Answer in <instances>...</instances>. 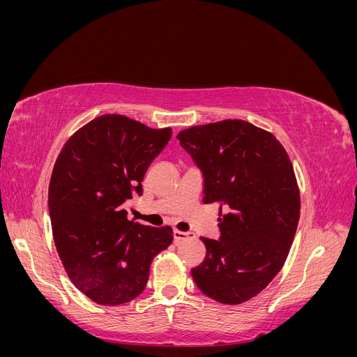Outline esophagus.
Segmentation results:
<instances>
[{
    "instance_id": "esophagus-1",
    "label": "esophagus",
    "mask_w": 357,
    "mask_h": 357,
    "mask_svg": "<svg viewBox=\"0 0 357 357\" xmlns=\"http://www.w3.org/2000/svg\"><path fill=\"white\" fill-rule=\"evenodd\" d=\"M192 236V232H183V231H174V241L180 243L181 240H186Z\"/></svg>"
}]
</instances>
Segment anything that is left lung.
<instances>
[{"instance_id":"8db88e82","label":"left lung","mask_w":357,"mask_h":357,"mask_svg":"<svg viewBox=\"0 0 357 357\" xmlns=\"http://www.w3.org/2000/svg\"><path fill=\"white\" fill-rule=\"evenodd\" d=\"M177 138L202 171V201L220 205V236H202L207 255L192 277L208 298L241 304L286 262L301 210L294 167L271 132L238 119L192 126Z\"/></svg>"}]
</instances>
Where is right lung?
Masks as SVG:
<instances>
[{"instance_id": "add662e5", "label": "right lung", "mask_w": 357, "mask_h": 357, "mask_svg": "<svg viewBox=\"0 0 357 357\" xmlns=\"http://www.w3.org/2000/svg\"><path fill=\"white\" fill-rule=\"evenodd\" d=\"M171 128L152 129L104 114L63 144L49 185L53 240L74 286L101 305H121L144 290L153 257L172 243L169 226L128 220L125 210Z\"/></svg>"}]
</instances>
